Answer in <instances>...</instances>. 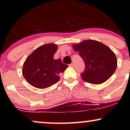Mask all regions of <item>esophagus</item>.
<instances>
[{"label":"esophagus","mask_w":130,"mask_h":130,"mask_svg":"<svg viewBox=\"0 0 130 130\" xmlns=\"http://www.w3.org/2000/svg\"><path fill=\"white\" fill-rule=\"evenodd\" d=\"M69 66L70 67H74V64L73 63H71L69 64Z\"/></svg>","instance_id":"34e87169"}]
</instances>
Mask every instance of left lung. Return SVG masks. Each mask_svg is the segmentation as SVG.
Returning <instances> with one entry per match:
<instances>
[{
  "instance_id": "8db88e82",
  "label": "left lung",
  "mask_w": 130,
  "mask_h": 130,
  "mask_svg": "<svg viewBox=\"0 0 130 130\" xmlns=\"http://www.w3.org/2000/svg\"><path fill=\"white\" fill-rule=\"evenodd\" d=\"M79 52L85 64L81 73L83 80L95 85L101 84L111 77L117 67L114 53L107 46L95 40H85L73 45Z\"/></svg>"
}]
</instances>
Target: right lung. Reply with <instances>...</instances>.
Listing matches in <instances>:
<instances>
[{
    "instance_id": "right-lung-1",
    "label": "right lung",
    "mask_w": 130,
    "mask_h": 130,
    "mask_svg": "<svg viewBox=\"0 0 130 130\" xmlns=\"http://www.w3.org/2000/svg\"><path fill=\"white\" fill-rule=\"evenodd\" d=\"M57 48L54 44L42 45L26 58L23 66L22 74L32 86L45 89L56 84L60 80L59 74L68 67L60 58L54 60Z\"/></svg>"
}]
</instances>
